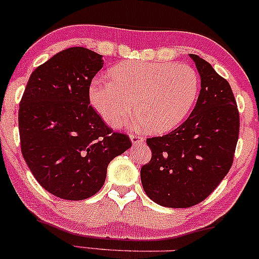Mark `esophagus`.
<instances>
[{"label":"esophagus","instance_id":"1","mask_svg":"<svg viewBox=\"0 0 259 259\" xmlns=\"http://www.w3.org/2000/svg\"><path fill=\"white\" fill-rule=\"evenodd\" d=\"M130 140H132L134 146H138V145H142L145 142V139L142 138L139 134H132L130 135Z\"/></svg>","mask_w":259,"mask_h":259}]
</instances>
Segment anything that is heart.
<instances>
[{"mask_svg":"<svg viewBox=\"0 0 259 259\" xmlns=\"http://www.w3.org/2000/svg\"><path fill=\"white\" fill-rule=\"evenodd\" d=\"M198 89V74L187 64L123 62L112 68L111 80H92L90 101L109 126H123L135 106L139 125L165 133L189 115Z\"/></svg>","mask_w":259,"mask_h":259,"instance_id":"heart-1","label":"heart"}]
</instances>
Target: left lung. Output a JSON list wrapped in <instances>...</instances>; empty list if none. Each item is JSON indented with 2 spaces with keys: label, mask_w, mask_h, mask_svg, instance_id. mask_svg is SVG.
<instances>
[{
  "label": "left lung",
  "mask_w": 259,
  "mask_h": 259,
  "mask_svg": "<svg viewBox=\"0 0 259 259\" xmlns=\"http://www.w3.org/2000/svg\"><path fill=\"white\" fill-rule=\"evenodd\" d=\"M201 91L190 117L167 135L147 139L152 158L141 168V183L153 202L187 208L214 191L233 164L240 117L233 90L208 62L190 55Z\"/></svg>",
  "instance_id": "1"
}]
</instances>
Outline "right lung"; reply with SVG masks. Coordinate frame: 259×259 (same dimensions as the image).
<instances>
[{
    "instance_id": "obj_1",
    "label": "right lung",
    "mask_w": 259,
    "mask_h": 259,
    "mask_svg": "<svg viewBox=\"0 0 259 259\" xmlns=\"http://www.w3.org/2000/svg\"><path fill=\"white\" fill-rule=\"evenodd\" d=\"M102 56L72 47L31 73L19 105L22 153L50 194L69 201L91 197L103 186L107 167L132 147L90 106L91 80Z\"/></svg>"
}]
</instances>
